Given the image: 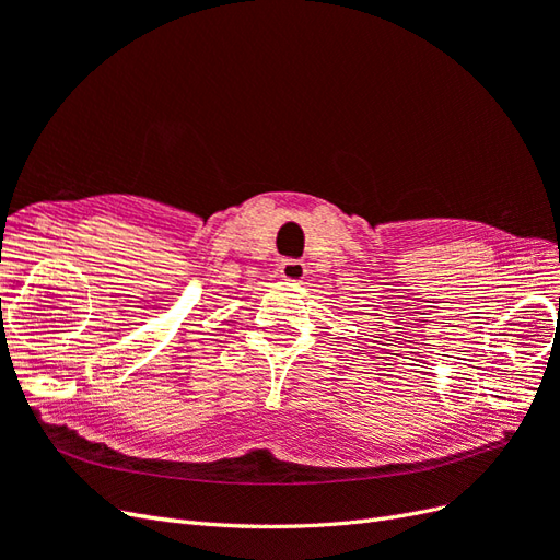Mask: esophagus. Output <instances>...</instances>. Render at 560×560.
<instances>
[{
	"mask_svg": "<svg viewBox=\"0 0 560 560\" xmlns=\"http://www.w3.org/2000/svg\"><path fill=\"white\" fill-rule=\"evenodd\" d=\"M280 278L290 284H301L306 278V266L296 259H282L280 264Z\"/></svg>",
	"mask_w": 560,
	"mask_h": 560,
	"instance_id": "obj_1",
	"label": "esophagus"
}]
</instances>
